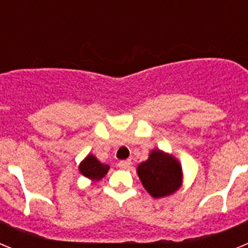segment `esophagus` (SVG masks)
I'll return each instance as SVG.
<instances>
[{"mask_svg": "<svg viewBox=\"0 0 248 248\" xmlns=\"http://www.w3.org/2000/svg\"><path fill=\"white\" fill-rule=\"evenodd\" d=\"M130 165H131L130 160H122V161L118 163V166H119L120 169H128L130 168Z\"/></svg>", "mask_w": 248, "mask_h": 248, "instance_id": "esophagus-1", "label": "esophagus"}]
</instances>
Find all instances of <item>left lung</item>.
Here are the masks:
<instances>
[{"label": "left lung", "instance_id": "8db88e82", "mask_svg": "<svg viewBox=\"0 0 248 248\" xmlns=\"http://www.w3.org/2000/svg\"><path fill=\"white\" fill-rule=\"evenodd\" d=\"M137 172L146 191L155 199L174 194L183 184L180 163L159 149L151 151L148 160L138 166Z\"/></svg>", "mask_w": 248, "mask_h": 248}]
</instances>
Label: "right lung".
I'll return each mask as SVG.
<instances>
[{"instance_id":"1","label":"right lung","mask_w":248,"mask_h":248,"mask_svg":"<svg viewBox=\"0 0 248 248\" xmlns=\"http://www.w3.org/2000/svg\"><path fill=\"white\" fill-rule=\"evenodd\" d=\"M109 165L102 164L94 155L89 154L88 156L79 164V172L83 176L88 177L92 181H98L107 175Z\"/></svg>"}]
</instances>
